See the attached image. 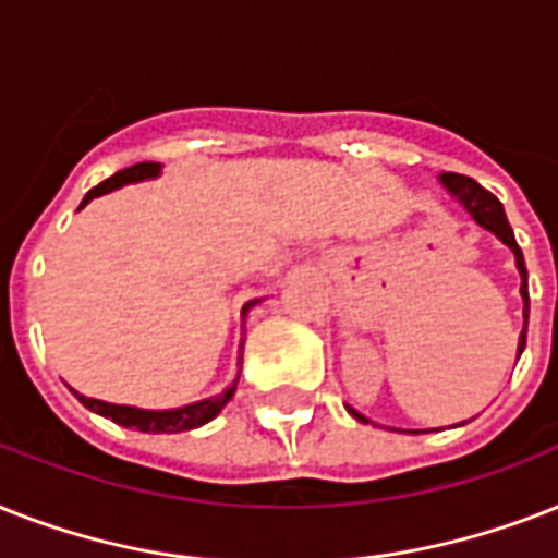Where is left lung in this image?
I'll use <instances>...</instances> for the list:
<instances>
[{"mask_svg":"<svg viewBox=\"0 0 558 558\" xmlns=\"http://www.w3.org/2000/svg\"><path fill=\"white\" fill-rule=\"evenodd\" d=\"M441 185L452 194V201H459L461 206L468 208V215L473 217L475 223L482 226V229H487V232L496 234V238H499L505 246L513 248L515 269H519V275H522V298H524V329H522V335H519V355H522L524 341H527V312H530L527 269H524L522 248H519V243H515L513 229H510V223H507L505 206H501L496 194H490L487 189H484V185L475 183L473 177L452 174V171H447V174H441ZM347 410H350L357 421L369 424V418H364V415H361L357 410H352V407H347ZM415 433H418V429H415ZM424 433H427V429H424Z\"/></svg>","mask_w":558,"mask_h":558,"instance_id":"1","label":"left lung"}]
</instances>
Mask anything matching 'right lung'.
<instances>
[{
  "mask_svg": "<svg viewBox=\"0 0 558 558\" xmlns=\"http://www.w3.org/2000/svg\"><path fill=\"white\" fill-rule=\"evenodd\" d=\"M160 162H137V166H131V169H122L117 171L114 177H108L102 180L99 185H94L88 194H85V203H90L94 197L99 194H108L120 189L125 183H137V180H148V177H157L160 174ZM80 206V208H83ZM257 301L246 303L243 306V315H246L248 306H255ZM238 384V381H234ZM234 384L226 389L223 396H215V398H206V401H197V404H185V407H177V410H140V407H125V404H108V401H97V398H85L80 396L76 389H71L76 398H80V404L88 407L90 412H97V415H106V418L117 421L120 427H131V429H140V433H183V429H194V427H203L206 421H211L217 412L223 410L229 404V398L234 396Z\"/></svg>",
  "mask_w": 558,
  "mask_h": 558,
  "instance_id": "obj_1",
  "label": "right lung"
}]
</instances>
